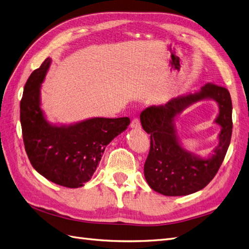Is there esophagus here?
Masks as SVG:
<instances>
[{
	"instance_id": "1",
	"label": "esophagus",
	"mask_w": 249,
	"mask_h": 249,
	"mask_svg": "<svg viewBox=\"0 0 249 249\" xmlns=\"http://www.w3.org/2000/svg\"><path fill=\"white\" fill-rule=\"evenodd\" d=\"M131 126L133 129H141V123H140V119L138 117H135L133 118L132 123H131Z\"/></svg>"
}]
</instances>
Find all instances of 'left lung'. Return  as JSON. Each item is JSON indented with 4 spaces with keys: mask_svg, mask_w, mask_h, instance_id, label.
I'll list each match as a JSON object with an SVG mask.
<instances>
[{
    "mask_svg": "<svg viewBox=\"0 0 249 249\" xmlns=\"http://www.w3.org/2000/svg\"><path fill=\"white\" fill-rule=\"evenodd\" d=\"M213 98L220 105L216 122L222 125L215 154L202 160L180 147L173 127L177 114L193 102ZM229 90L207 83L200 92L178 96L167 104L150 106L140 114L143 130L150 135L149 153L144 164V177L153 190L166 196H182L201 190L214 178L231 143L232 119Z\"/></svg>",
    "mask_w": 249,
    "mask_h": 249,
    "instance_id": "1",
    "label": "left lung"
}]
</instances>
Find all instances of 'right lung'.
Here are the masks:
<instances>
[{
	"mask_svg": "<svg viewBox=\"0 0 249 249\" xmlns=\"http://www.w3.org/2000/svg\"><path fill=\"white\" fill-rule=\"evenodd\" d=\"M51 63L47 58L26 82L20 124L27 156L34 169L51 182L79 188L91 178L105 148L130 124L129 117H96L69 126L47 123L39 106V88Z\"/></svg>",
	"mask_w": 249,
	"mask_h": 249,
	"instance_id": "1",
	"label": "right lung"
}]
</instances>
